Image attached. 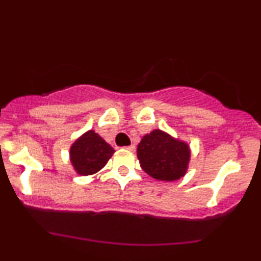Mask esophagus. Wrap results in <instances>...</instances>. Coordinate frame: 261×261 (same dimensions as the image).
Instances as JSON below:
<instances>
[{
	"label": "esophagus",
	"mask_w": 261,
	"mask_h": 261,
	"mask_svg": "<svg viewBox=\"0 0 261 261\" xmlns=\"http://www.w3.org/2000/svg\"><path fill=\"white\" fill-rule=\"evenodd\" d=\"M127 149V151H131V152H134L135 151V146L134 145H130V146H127V147H125Z\"/></svg>",
	"instance_id": "obj_1"
}]
</instances>
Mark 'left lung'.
<instances>
[{"label":"left lung","instance_id":"left-lung-1","mask_svg":"<svg viewBox=\"0 0 261 261\" xmlns=\"http://www.w3.org/2000/svg\"><path fill=\"white\" fill-rule=\"evenodd\" d=\"M191 151L187 142L155 130L146 134L137 145L141 168L162 181L178 180L187 174Z\"/></svg>","mask_w":261,"mask_h":261}]
</instances>
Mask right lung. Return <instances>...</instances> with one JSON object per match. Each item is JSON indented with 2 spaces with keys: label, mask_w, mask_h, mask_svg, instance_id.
<instances>
[{
  "label": "right lung",
  "mask_w": 261,
  "mask_h": 261,
  "mask_svg": "<svg viewBox=\"0 0 261 261\" xmlns=\"http://www.w3.org/2000/svg\"><path fill=\"white\" fill-rule=\"evenodd\" d=\"M114 152L94 130H88L71 145L70 161L77 174L92 175L106 166Z\"/></svg>",
  "instance_id": "obj_1"
}]
</instances>
